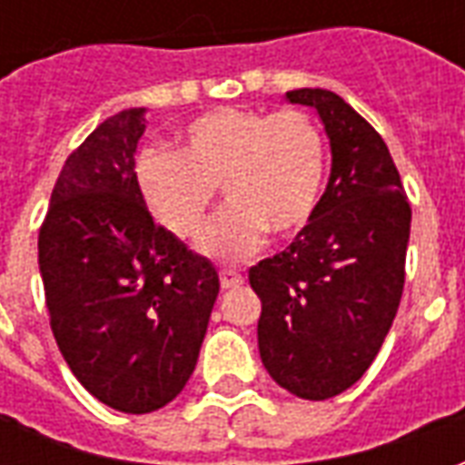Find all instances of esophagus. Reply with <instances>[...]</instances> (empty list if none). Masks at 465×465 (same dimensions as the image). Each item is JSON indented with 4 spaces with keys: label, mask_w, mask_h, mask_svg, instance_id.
I'll use <instances>...</instances> for the list:
<instances>
[{
    "label": "esophagus",
    "mask_w": 465,
    "mask_h": 465,
    "mask_svg": "<svg viewBox=\"0 0 465 465\" xmlns=\"http://www.w3.org/2000/svg\"><path fill=\"white\" fill-rule=\"evenodd\" d=\"M219 279H222L223 289H236V286H242L243 276L236 269H222L219 272Z\"/></svg>",
    "instance_id": "34e87169"
}]
</instances>
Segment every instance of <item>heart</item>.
Wrapping results in <instances>:
<instances>
[{
    "label": "heart",
    "instance_id": "heart-1",
    "mask_svg": "<svg viewBox=\"0 0 465 465\" xmlns=\"http://www.w3.org/2000/svg\"><path fill=\"white\" fill-rule=\"evenodd\" d=\"M136 186L153 219L179 239L203 232L219 186L229 206L202 249L242 259L266 233L289 242L309 229L326 186V142L312 116L296 109L223 106L186 124L176 153L146 149Z\"/></svg>",
    "mask_w": 465,
    "mask_h": 465
}]
</instances>
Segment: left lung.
<instances>
[{
  "mask_svg": "<svg viewBox=\"0 0 465 465\" xmlns=\"http://www.w3.org/2000/svg\"><path fill=\"white\" fill-rule=\"evenodd\" d=\"M312 106L331 146L322 206L282 253L249 269L262 299L259 353L293 396H339L366 373L399 312L411 206L379 132L329 89L286 92Z\"/></svg>",
  "mask_w": 465,
  "mask_h": 465,
  "instance_id": "left-lung-1",
  "label": "left lung"
}]
</instances>
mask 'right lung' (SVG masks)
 <instances>
[{
	"label": "right lung",
	"mask_w": 465,
	"mask_h": 465,
	"mask_svg": "<svg viewBox=\"0 0 465 465\" xmlns=\"http://www.w3.org/2000/svg\"><path fill=\"white\" fill-rule=\"evenodd\" d=\"M146 109H124L69 153L39 232L56 346L79 383L122 413H152L193 373L219 273L156 226L136 186Z\"/></svg>",
	"instance_id": "right-lung-1"
}]
</instances>
